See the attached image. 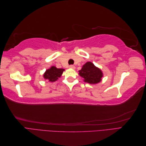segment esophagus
<instances>
[{"instance_id":"obj_1","label":"esophagus","mask_w":146,"mask_h":146,"mask_svg":"<svg viewBox=\"0 0 146 146\" xmlns=\"http://www.w3.org/2000/svg\"><path fill=\"white\" fill-rule=\"evenodd\" d=\"M69 68H71V69H74L75 68H76V67H75V66H74V65H70V66H69Z\"/></svg>"}]
</instances>
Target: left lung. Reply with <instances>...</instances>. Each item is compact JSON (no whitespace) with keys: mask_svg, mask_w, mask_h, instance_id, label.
<instances>
[{"mask_svg":"<svg viewBox=\"0 0 146 146\" xmlns=\"http://www.w3.org/2000/svg\"><path fill=\"white\" fill-rule=\"evenodd\" d=\"M79 75L84 78V81L90 84H96L99 83L103 73L102 70L96 67L94 64L90 62H87L82 66L81 70H79Z\"/></svg>","mask_w":146,"mask_h":146,"instance_id":"left-lung-1","label":"left lung"}]
</instances>
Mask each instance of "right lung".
<instances>
[{"label": "right lung", "instance_id": "1", "mask_svg": "<svg viewBox=\"0 0 146 146\" xmlns=\"http://www.w3.org/2000/svg\"><path fill=\"white\" fill-rule=\"evenodd\" d=\"M64 70V69H58L56 68L55 66H52L50 69L46 70L43 75V77L47 81L51 82H55L61 77Z\"/></svg>", "mask_w": 146, "mask_h": 146}]
</instances>
